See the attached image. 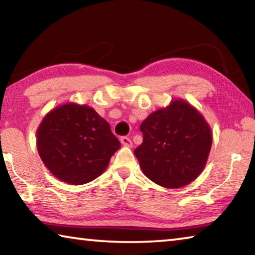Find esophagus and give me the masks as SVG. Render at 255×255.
<instances>
[{
  "mask_svg": "<svg viewBox=\"0 0 255 255\" xmlns=\"http://www.w3.org/2000/svg\"><path fill=\"white\" fill-rule=\"evenodd\" d=\"M120 141H122V144L124 146H127V147H131V146H132L130 138L127 137V136H123L122 138H120Z\"/></svg>",
  "mask_w": 255,
  "mask_h": 255,
  "instance_id": "34e87169",
  "label": "esophagus"
}]
</instances>
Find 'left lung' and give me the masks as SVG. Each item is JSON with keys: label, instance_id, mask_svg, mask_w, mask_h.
Here are the masks:
<instances>
[{"label": "left lung", "instance_id": "1", "mask_svg": "<svg viewBox=\"0 0 255 255\" xmlns=\"http://www.w3.org/2000/svg\"><path fill=\"white\" fill-rule=\"evenodd\" d=\"M143 143L133 150L143 173L156 184L178 189L196 180L211 148V129L184 100L150 114L140 125Z\"/></svg>", "mask_w": 255, "mask_h": 255}]
</instances>
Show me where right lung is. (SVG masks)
<instances>
[{"label":"right lung","mask_w":255,"mask_h":255,"mask_svg":"<svg viewBox=\"0 0 255 255\" xmlns=\"http://www.w3.org/2000/svg\"><path fill=\"white\" fill-rule=\"evenodd\" d=\"M40 158L63 182H91L107 169L120 148L110 125L89 106L76 103L55 108L45 116L37 130Z\"/></svg>","instance_id":"right-lung-1"}]
</instances>
